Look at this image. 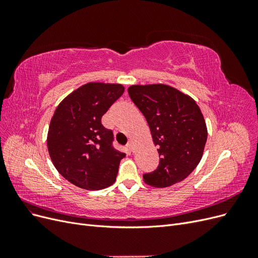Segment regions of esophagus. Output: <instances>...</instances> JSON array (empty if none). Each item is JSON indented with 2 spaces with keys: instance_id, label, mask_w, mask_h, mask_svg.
Wrapping results in <instances>:
<instances>
[{
  "instance_id": "1",
  "label": "esophagus",
  "mask_w": 258,
  "mask_h": 258,
  "mask_svg": "<svg viewBox=\"0 0 258 258\" xmlns=\"http://www.w3.org/2000/svg\"><path fill=\"white\" fill-rule=\"evenodd\" d=\"M127 148H128V150H129L130 152H135V144L132 143V142H129V143L127 144Z\"/></svg>"
}]
</instances>
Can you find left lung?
I'll use <instances>...</instances> for the list:
<instances>
[{
    "mask_svg": "<svg viewBox=\"0 0 258 258\" xmlns=\"http://www.w3.org/2000/svg\"><path fill=\"white\" fill-rule=\"evenodd\" d=\"M128 93L144 115L159 153V166L143 175L144 182L163 188L183 181L200 162L208 138L196 101L165 84L132 85Z\"/></svg>",
    "mask_w": 258,
    "mask_h": 258,
    "instance_id": "left-lung-1",
    "label": "left lung"
}]
</instances>
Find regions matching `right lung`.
<instances>
[{
	"label": "right lung",
	"instance_id": "obj_1",
	"mask_svg": "<svg viewBox=\"0 0 258 258\" xmlns=\"http://www.w3.org/2000/svg\"><path fill=\"white\" fill-rule=\"evenodd\" d=\"M123 91L120 84L87 83L62 100L51 117L47 135L51 161L80 188L99 190L116 181L126 154L113 147V132L101 118Z\"/></svg>",
	"mask_w": 258,
	"mask_h": 258
}]
</instances>
